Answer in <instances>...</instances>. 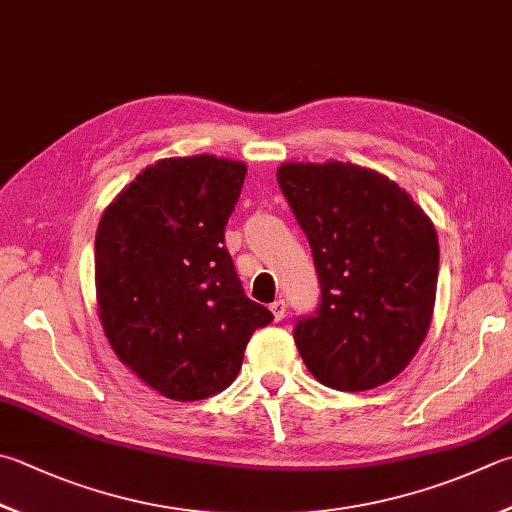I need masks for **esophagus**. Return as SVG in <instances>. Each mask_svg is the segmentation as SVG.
<instances>
[{
	"instance_id": "obj_1",
	"label": "esophagus",
	"mask_w": 512,
	"mask_h": 512,
	"mask_svg": "<svg viewBox=\"0 0 512 512\" xmlns=\"http://www.w3.org/2000/svg\"><path fill=\"white\" fill-rule=\"evenodd\" d=\"M269 310H272V314H274V321H283L285 312H287V305H285L283 298H278V301L269 305Z\"/></svg>"
}]
</instances>
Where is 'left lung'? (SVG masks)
Wrapping results in <instances>:
<instances>
[{
	"instance_id": "left-lung-1",
	"label": "left lung",
	"mask_w": 512,
	"mask_h": 512,
	"mask_svg": "<svg viewBox=\"0 0 512 512\" xmlns=\"http://www.w3.org/2000/svg\"><path fill=\"white\" fill-rule=\"evenodd\" d=\"M276 178L321 283L318 310L294 327L307 370L345 392L392 381L435 312V225L397 182L352 162H283Z\"/></svg>"
}]
</instances>
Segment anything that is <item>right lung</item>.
Instances as JSON below:
<instances>
[{
  "label": "right lung",
  "mask_w": 512,
  "mask_h": 512,
  "mask_svg": "<svg viewBox=\"0 0 512 512\" xmlns=\"http://www.w3.org/2000/svg\"><path fill=\"white\" fill-rule=\"evenodd\" d=\"M247 165L165 158L104 209L95 234V296L113 352L173 401L223 392L258 327L274 321L247 298L225 225Z\"/></svg>",
  "instance_id": "1"
}]
</instances>
